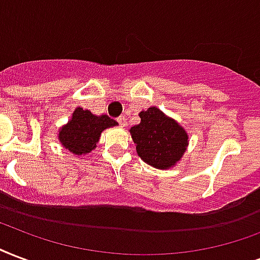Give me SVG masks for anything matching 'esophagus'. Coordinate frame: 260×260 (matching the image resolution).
I'll return each instance as SVG.
<instances>
[{
	"label": "esophagus",
	"instance_id": "34e87169",
	"mask_svg": "<svg viewBox=\"0 0 260 260\" xmlns=\"http://www.w3.org/2000/svg\"><path fill=\"white\" fill-rule=\"evenodd\" d=\"M117 121H118V124H120V125L124 126V125H125V117H124V116L118 117V118H117Z\"/></svg>",
	"mask_w": 260,
	"mask_h": 260
}]
</instances>
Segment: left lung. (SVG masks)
I'll use <instances>...</instances> for the list:
<instances>
[{
  "label": "left lung",
  "mask_w": 260,
  "mask_h": 260,
  "mask_svg": "<svg viewBox=\"0 0 260 260\" xmlns=\"http://www.w3.org/2000/svg\"><path fill=\"white\" fill-rule=\"evenodd\" d=\"M139 116L140 124L129 129L138 155L156 169L176 165L187 150L185 129L155 106L140 112Z\"/></svg>",
  "instance_id": "8db88e82"
}]
</instances>
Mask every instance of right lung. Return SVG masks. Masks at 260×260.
Returning a JSON list of instances; mask_svg holds the SVG:
<instances>
[{
  "label": "right lung",
  "instance_id": "right-lung-1",
  "mask_svg": "<svg viewBox=\"0 0 260 260\" xmlns=\"http://www.w3.org/2000/svg\"><path fill=\"white\" fill-rule=\"evenodd\" d=\"M117 125L106 114L95 116L90 110L76 108L68 124L59 129L58 140L73 155H86L96 147L102 131Z\"/></svg>",
  "mask_w": 260,
  "mask_h": 260
}]
</instances>
